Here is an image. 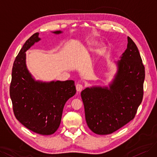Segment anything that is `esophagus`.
I'll use <instances>...</instances> for the list:
<instances>
[{"label":"esophagus","mask_w":157,"mask_h":157,"mask_svg":"<svg viewBox=\"0 0 157 157\" xmlns=\"http://www.w3.org/2000/svg\"><path fill=\"white\" fill-rule=\"evenodd\" d=\"M83 85L79 84V83H78L76 85V90H77V91H78V92L82 91V90H83Z\"/></svg>","instance_id":"34e87169"}]
</instances>
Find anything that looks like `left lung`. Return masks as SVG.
I'll use <instances>...</instances> for the list:
<instances>
[{
    "label": "left lung",
    "instance_id": "8db88e82",
    "mask_svg": "<svg viewBox=\"0 0 157 157\" xmlns=\"http://www.w3.org/2000/svg\"><path fill=\"white\" fill-rule=\"evenodd\" d=\"M121 59L109 89L93 87L81 93L86 122L97 134H112L134 119L143 99L145 67L137 46L128 36L127 49Z\"/></svg>",
    "mask_w": 157,
    "mask_h": 157
}]
</instances>
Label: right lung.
<instances>
[{
    "mask_svg": "<svg viewBox=\"0 0 157 157\" xmlns=\"http://www.w3.org/2000/svg\"><path fill=\"white\" fill-rule=\"evenodd\" d=\"M38 35L34 33L25 42L14 60L10 95L20 123L35 133L51 135L59 128L64 104L76 89L72 80L44 83L32 78L25 64V52L40 40Z\"/></svg>",
    "mask_w": 157,
    "mask_h": 157,
    "instance_id": "right-lung-1",
    "label": "right lung"
}]
</instances>
